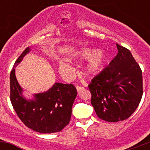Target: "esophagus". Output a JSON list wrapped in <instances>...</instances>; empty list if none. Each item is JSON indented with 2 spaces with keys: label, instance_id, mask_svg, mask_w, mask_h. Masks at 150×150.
Segmentation results:
<instances>
[{
  "label": "esophagus",
  "instance_id": "34e87169",
  "mask_svg": "<svg viewBox=\"0 0 150 150\" xmlns=\"http://www.w3.org/2000/svg\"><path fill=\"white\" fill-rule=\"evenodd\" d=\"M76 88H77V91H78V92H80L81 91L83 90L84 87H83V86H78L76 87Z\"/></svg>",
  "mask_w": 150,
  "mask_h": 150
}]
</instances>
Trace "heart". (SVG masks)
Here are the masks:
<instances>
[{
	"mask_svg": "<svg viewBox=\"0 0 150 150\" xmlns=\"http://www.w3.org/2000/svg\"><path fill=\"white\" fill-rule=\"evenodd\" d=\"M81 58L89 59L86 68V72L88 75H96L103 67L107 59V55L104 51L97 48H85L80 53ZM59 70L64 75H70L73 72L72 66L66 61H61L59 64Z\"/></svg>",
	"mask_w": 150,
	"mask_h": 150,
	"instance_id": "heart-1",
	"label": "heart"
}]
</instances>
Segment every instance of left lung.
<instances>
[{"label":"left lung","instance_id":"8db88e82","mask_svg":"<svg viewBox=\"0 0 150 150\" xmlns=\"http://www.w3.org/2000/svg\"><path fill=\"white\" fill-rule=\"evenodd\" d=\"M118 53L109 66L88 85L92 106L98 117L107 122L128 118L143 94L142 72L131 51L117 44Z\"/></svg>","mask_w":150,"mask_h":150}]
</instances>
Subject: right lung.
Instances as JSON below:
<instances>
[{
	"instance_id": "right-lung-1",
	"label": "right lung",
	"mask_w": 150,
	"mask_h": 150,
	"mask_svg": "<svg viewBox=\"0 0 150 150\" xmlns=\"http://www.w3.org/2000/svg\"><path fill=\"white\" fill-rule=\"evenodd\" d=\"M29 51V47L25 48L16 60L11 72V102L19 119L30 129L41 134L58 132L69 124L77 90L71 83H56L48 91L35 95L33 100L25 99L15 76L14 67Z\"/></svg>"
}]
</instances>
